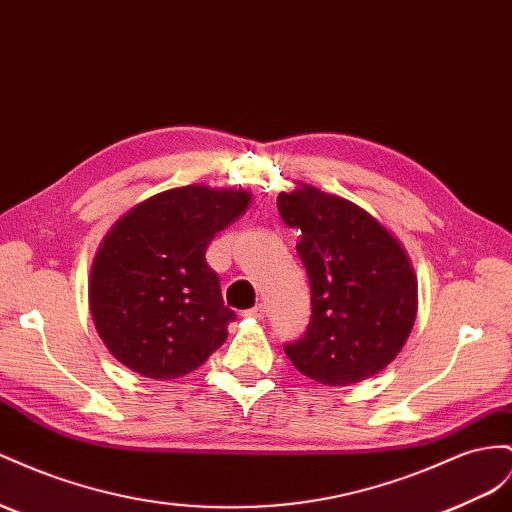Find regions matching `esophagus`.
<instances>
[{
	"mask_svg": "<svg viewBox=\"0 0 512 512\" xmlns=\"http://www.w3.org/2000/svg\"><path fill=\"white\" fill-rule=\"evenodd\" d=\"M243 316H247V319H262V316H265V308L262 306H254V308H250V310H245L243 312Z\"/></svg>",
	"mask_w": 512,
	"mask_h": 512,
	"instance_id": "34e87169",
	"label": "esophagus"
}]
</instances>
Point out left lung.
I'll return each mask as SVG.
<instances>
[{"label": "left lung", "mask_w": 512, "mask_h": 512, "mask_svg": "<svg viewBox=\"0 0 512 512\" xmlns=\"http://www.w3.org/2000/svg\"><path fill=\"white\" fill-rule=\"evenodd\" d=\"M282 222L297 228L312 316L284 353L323 385L375 377L400 353L418 314V278L405 247L362 206L308 183L278 196Z\"/></svg>", "instance_id": "1"}]
</instances>
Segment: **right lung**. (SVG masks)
Segmentation results:
<instances>
[{
  "label": "right lung",
  "mask_w": 512,
  "mask_h": 512,
  "mask_svg": "<svg viewBox=\"0 0 512 512\" xmlns=\"http://www.w3.org/2000/svg\"><path fill=\"white\" fill-rule=\"evenodd\" d=\"M252 202L245 189L187 185L161 191L124 213L96 250L90 314L122 366L170 381L202 366L228 338L206 247Z\"/></svg>",
  "instance_id": "1"
}]
</instances>
